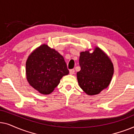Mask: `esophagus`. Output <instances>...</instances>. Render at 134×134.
<instances>
[{"label":"esophagus","instance_id":"1","mask_svg":"<svg viewBox=\"0 0 134 134\" xmlns=\"http://www.w3.org/2000/svg\"><path fill=\"white\" fill-rule=\"evenodd\" d=\"M74 72H75V70H74V69H70V70H69V74H71V75L74 74Z\"/></svg>","mask_w":134,"mask_h":134}]
</instances>
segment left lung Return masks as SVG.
Here are the masks:
<instances>
[{"label":"left lung","instance_id":"8db88e82","mask_svg":"<svg viewBox=\"0 0 134 134\" xmlns=\"http://www.w3.org/2000/svg\"><path fill=\"white\" fill-rule=\"evenodd\" d=\"M80 71L77 73L80 88L89 95L99 94L107 88L113 74V66L107 55L99 47L94 52L80 53Z\"/></svg>","mask_w":134,"mask_h":134}]
</instances>
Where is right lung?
<instances>
[{"label":"right lung","instance_id":"obj_1","mask_svg":"<svg viewBox=\"0 0 134 134\" xmlns=\"http://www.w3.org/2000/svg\"><path fill=\"white\" fill-rule=\"evenodd\" d=\"M69 70L63 56L47 45L35 50L26 62V76L29 83L42 94H50Z\"/></svg>","mask_w":134,"mask_h":134}]
</instances>
